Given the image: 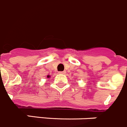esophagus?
Instances as JSON below:
<instances>
[{
  "instance_id": "34e87169",
  "label": "esophagus",
  "mask_w": 127,
  "mask_h": 127,
  "mask_svg": "<svg viewBox=\"0 0 127 127\" xmlns=\"http://www.w3.org/2000/svg\"><path fill=\"white\" fill-rule=\"evenodd\" d=\"M66 73V71H59V74H65Z\"/></svg>"
}]
</instances>
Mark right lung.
<instances>
[{
    "mask_svg": "<svg viewBox=\"0 0 127 127\" xmlns=\"http://www.w3.org/2000/svg\"><path fill=\"white\" fill-rule=\"evenodd\" d=\"M50 76H50V75H47V78H50Z\"/></svg>",
    "mask_w": 127,
    "mask_h": 127,
    "instance_id": "obj_1",
    "label": "right lung"
}]
</instances>
